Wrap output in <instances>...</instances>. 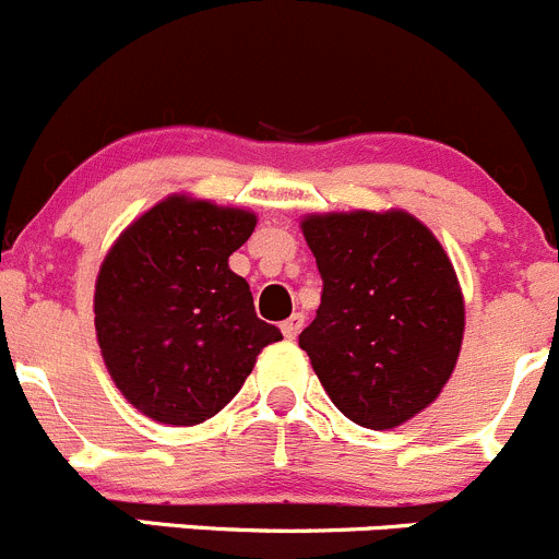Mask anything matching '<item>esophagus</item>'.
Listing matches in <instances>:
<instances>
[{
	"instance_id": "esophagus-1",
	"label": "esophagus",
	"mask_w": 559,
	"mask_h": 559,
	"mask_svg": "<svg viewBox=\"0 0 559 559\" xmlns=\"http://www.w3.org/2000/svg\"><path fill=\"white\" fill-rule=\"evenodd\" d=\"M301 329H305V316H301V312H294V316H290L288 321L283 323V334H285V337H288V340L299 337Z\"/></svg>"
}]
</instances>
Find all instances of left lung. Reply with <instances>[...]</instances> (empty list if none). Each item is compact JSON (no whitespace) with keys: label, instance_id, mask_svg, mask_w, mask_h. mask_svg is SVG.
I'll use <instances>...</instances> for the list:
<instances>
[{"label":"left lung","instance_id":"8db88e82","mask_svg":"<svg viewBox=\"0 0 559 559\" xmlns=\"http://www.w3.org/2000/svg\"><path fill=\"white\" fill-rule=\"evenodd\" d=\"M323 290L301 350L356 425L395 428L448 384L464 299L433 233L403 211L310 216L301 225Z\"/></svg>","mask_w":559,"mask_h":559}]
</instances>
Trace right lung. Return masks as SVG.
I'll use <instances>...</instances> for the list:
<instances>
[{
	"label": "right lung",
	"instance_id": "1",
	"mask_svg": "<svg viewBox=\"0 0 559 559\" xmlns=\"http://www.w3.org/2000/svg\"><path fill=\"white\" fill-rule=\"evenodd\" d=\"M247 211L169 197L117 238L95 285V332L117 390L164 425L214 417L280 329L260 321L227 258L252 236Z\"/></svg>",
	"mask_w": 559,
	"mask_h": 559
}]
</instances>
